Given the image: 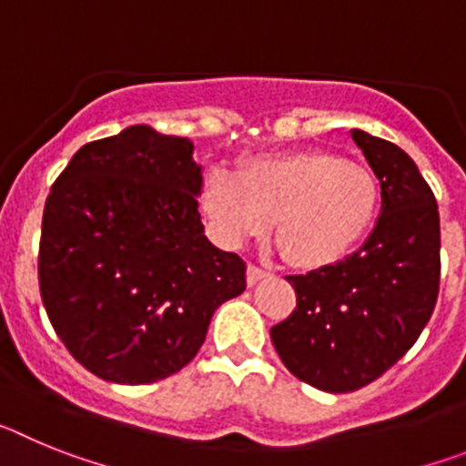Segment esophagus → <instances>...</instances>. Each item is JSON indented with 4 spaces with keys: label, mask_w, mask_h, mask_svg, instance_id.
I'll return each mask as SVG.
<instances>
[{
    "label": "esophagus",
    "mask_w": 466,
    "mask_h": 466,
    "mask_svg": "<svg viewBox=\"0 0 466 466\" xmlns=\"http://www.w3.org/2000/svg\"><path fill=\"white\" fill-rule=\"evenodd\" d=\"M263 278H268V273H266L263 268H258V266H249V268H247V284H249V287L261 282Z\"/></svg>",
    "instance_id": "obj_1"
}]
</instances>
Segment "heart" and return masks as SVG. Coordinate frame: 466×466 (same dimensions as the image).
<instances>
[{
  "label": "heart",
  "mask_w": 466,
  "mask_h": 466,
  "mask_svg": "<svg viewBox=\"0 0 466 466\" xmlns=\"http://www.w3.org/2000/svg\"><path fill=\"white\" fill-rule=\"evenodd\" d=\"M380 188L364 163L308 149L254 158L230 175L214 167L200 208L221 245L240 247L268 233L294 266L317 268L350 252L378 212Z\"/></svg>",
  "instance_id": "1"
}]
</instances>
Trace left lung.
<instances>
[{"label":"left lung","instance_id":"obj_1","mask_svg":"<svg viewBox=\"0 0 466 466\" xmlns=\"http://www.w3.org/2000/svg\"><path fill=\"white\" fill-rule=\"evenodd\" d=\"M352 139L380 179V217L355 254L287 278L296 310L270 329L284 366L333 394L369 385L413 348L441 278L439 208L413 158L357 127Z\"/></svg>","mask_w":466,"mask_h":466}]
</instances>
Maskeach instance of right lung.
Masks as SVG:
<instances>
[{
    "label": "right lung",
    "instance_id": "right-lung-1",
    "mask_svg": "<svg viewBox=\"0 0 466 466\" xmlns=\"http://www.w3.org/2000/svg\"><path fill=\"white\" fill-rule=\"evenodd\" d=\"M200 187L191 139L149 126L84 144L51 187L41 300L65 348L102 380L177 373L214 310L245 291V261L205 236Z\"/></svg>",
    "mask_w": 466,
    "mask_h": 466
}]
</instances>
